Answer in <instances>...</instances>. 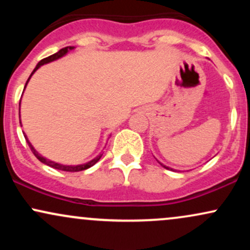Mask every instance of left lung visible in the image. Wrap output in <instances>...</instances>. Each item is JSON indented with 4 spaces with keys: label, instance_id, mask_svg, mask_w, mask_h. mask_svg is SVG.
Returning a JSON list of instances; mask_svg holds the SVG:
<instances>
[{
    "label": "left lung",
    "instance_id": "8db88e82",
    "mask_svg": "<svg viewBox=\"0 0 250 250\" xmlns=\"http://www.w3.org/2000/svg\"><path fill=\"white\" fill-rule=\"evenodd\" d=\"M157 162H159V163H160V165H161V166H162V167H165L166 169H169V170H173V171H175V169H173V168H170V167H167V166H165V165H163V163H161V162H160V161H157Z\"/></svg>",
    "mask_w": 250,
    "mask_h": 250
}]
</instances>
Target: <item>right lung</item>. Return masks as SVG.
Returning <instances> with one entry per match:
<instances>
[{"instance_id":"right-lung-1","label":"right lung","mask_w":250,"mask_h":250,"mask_svg":"<svg viewBox=\"0 0 250 250\" xmlns=\"http://www.w3.org/2000/svg\"><path fill=\"white\" fill-rule=\"evenodd\" d=\"M73 49H75V47H73V45H69V47L62 48L61 50H59V51H57V53L53 54V55H50V56L45 57V59L41 60V61H40L39 63H37L36 67H35V69L33 70V73L30 74L29 79H28V80H27V82H25L24 89H25V87H27V84H28V82H29L30 77L34 75V73H35V71H36L37 69H39V68L41 67V65H43V64H47V63H50V62H53V61H56V60L61 59V57H63L64 55H67V54L69 53L70 50H73ZM24 89H23V91H24ZM20 107H21V102H20ZM19 115H20V108H19ZM20 117H21V116H20ZM20 123H21V120H20ZM21 127H22V123H21ZM23 135H24V137H25V141H27L28 145H29V147H30V149H31V151H33V154L35 155V156L37 157V159H39L40 161H41L42 163H44V165L49 166V167L54 168V169H59V170H63V171H81V170H84V169H88V168L93 167V166L95 165V163H96L97 161H99L100 159H101L102 155H103V153H104V151L102 150L101 153H100L99 155H97V156L94 157L93 160H90V161H88V162H85V163H81V165H75V166H71V165H70V166H68V165H61V163L54 162V161H51V160H49V159H45V157H43L42 155L40 154L39 151H37L36 149L33 147V145H31L29 140H28L27 135H25L24 133H23ZM104 148H105V147H104ZM104 148H103V149H104Z\"/></svg>"}]
</instances>
